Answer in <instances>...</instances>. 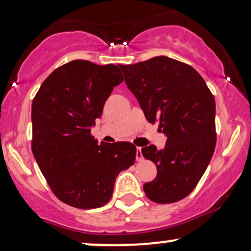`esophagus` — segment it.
<instances>
[{
	"label": "esophagus",
	"mask_w": 251,
	"mask_h": 251,
	"mask_svg": "<svg viewBox=\"0 0 251 251\" xmlns=\"http://www.w3.org/2000/svg\"><path fill=\"white\" fill-rule=\"evenodd\" d=\"M136 160L140 162V161L144 160V156H143V153H142V149L140 147H137V151H136Z\"/></svg>",
	"instance_id": "esophagus-1"
}]
</instances>
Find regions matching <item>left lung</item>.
Returning <instances> with one entry per match:
<instances>
[{
  "label": "left lung",
  "instance_id": "8db88e82",
  "mask_svg": "<svg viewBox=\"0 0 251 251\" xmlns=\"http://www.w3.org/2000/svg\"><path fill=\"white\" fill-rule=\"evenodd\" d=\"M120 67L147 121H159L167 136L164 149H142L157 169L144 192L156 203L179 201L194 190L214 154V96L193 67L173 58L159 56Z\"/></svg>",
  "mask_w": 251,
  "mask_h": 251
}]
</instances>
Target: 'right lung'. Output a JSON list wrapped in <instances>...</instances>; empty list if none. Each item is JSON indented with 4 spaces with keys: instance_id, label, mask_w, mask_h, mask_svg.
Masks as SVG:
<instances>
[{
    "instance_id": "right-lung-1",
    "label": "right lung",
    "mask_w": 251,
    "mask_h": 251,
    "mask_svg": "<svg viewBox=\"0 0 251 251\" xmlns=\"http://www.w3.org/2000/svg\"><path fill=\"white\" fill-rule=\"evenodd\" d=\"M122 81L115 65L72 60L56 68L33 99V155L64 203L78 209L106 204L118 175L135 163L133 144L98 145L91 135L105 101Z\"/></svg>"
}]
</instances>
